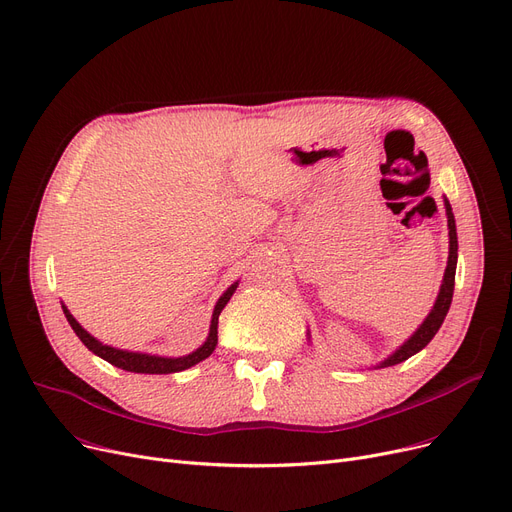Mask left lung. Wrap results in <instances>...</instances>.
<instances>
[{
    "label": "left lung",
    "mask_w": 512,
    "mask_h": 512,
    "mask_svg": "<svg viewBox=\"0 0 512 512\" xmlns=\"http://www.w3.org/2000/svg\"><path fill=\"white\" fill-rule=\"evenodd\" d=\"M443 207H446V215H448L450 251H448V265H446V272H443L437 299L429 311V316L422 320V324L412 332V335L374 368H387V366L402 364L408 358H412V355L418 353L420 349H425L431 343V339L437 335V330L441 328L443 320H446V316H448V309H450L452 295H454V278H456V263H458V234H456V219L452 213V205L446 196H443ZM307 339H311L309 330H307Z\"/></svg>",
    "instance_id": "8db88e82"
}]
</instances>
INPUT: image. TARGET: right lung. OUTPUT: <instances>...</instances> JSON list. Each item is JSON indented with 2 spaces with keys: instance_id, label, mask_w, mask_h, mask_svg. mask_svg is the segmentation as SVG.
<instances>
[{
  "instance_id": "right-lung-1",
  "label": "right lung",
  "mask_w": 512,
  "mask_h": 512,
  "mask_svg": "<svg viewBox=\"0 0 512 512\" xmlns=\"http://www.w3.org/2000/svg\"><path fill=\"white\" fill-rule=\"evenodd\" d=\"M238 288V280L228 286V291L221 295L215 303V309H213V316H211V326H209V335L205 339V343L194 349L192 353L188 355H182V358H165V355H152V353H140V351H127V349H117V347H110V345H104L100 343L96 337H92L90 332H87L75 318L69 309H66V305L62 303V311L66 320H69L71 328L75 330V335L81 339V343L90 349L92 353H96L98 358L106 360L108 364H113L121 370H127V372H138V374H171V372H182V370H188L192 366H196L198 362L207 360L209 355L213 353V349L217 347V320H219V314L221 309H224L230 301V297L234 295V291Z\"/></svg>"
}]
</instances>
